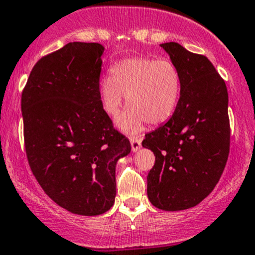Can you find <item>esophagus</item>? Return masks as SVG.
Masks as SVG:
<instances>
[{"instance_id": "esophagus-1", "label": "esophagus", "mask_w": 255, "mask_h": 255, "mask_svg": "<svg viewBox=\"0 0 255 255\" xmlns=\"http://www.w3.org/2000/svg\"><path fill=\"white\" fill-rule=\"evenodd\" d=\"M130 146H132V151H138L140 149V146H142V142H140L139 138L137 137H132L130 138Z\"/></svg>"}]
</instances>
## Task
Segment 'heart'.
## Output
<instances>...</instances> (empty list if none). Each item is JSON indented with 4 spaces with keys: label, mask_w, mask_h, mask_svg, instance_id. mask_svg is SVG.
Instances as JSON below:
<instances>
[{
    "label": "heart",
    "mask_w": 255,
    "mask_h": 255,
    "mask_svg": "<svg viewBox=\"0 0 255 255\" xmlns=\"http://www.w3.org/2000/svg\"><path fill=\"white\" fill-rule=\"evenodd\" d=\"M112 76L100 81L102 109L117 117L127 97L130 107L117 120V127L127 134H135L146 122L158 126L175 111L181 82L176 68L168 60L149 58L126 59L112 68Z\"/></svg>",
    "instance_id": "obj_1"
}]
</instances>
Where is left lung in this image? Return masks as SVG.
Instances as JSON below:
<instances>
[{
    "mask_svg": "<svg viewBox=\"0 0 255 255\" xmlns=\"http://www.w3.org/2000/svg\"><path fill=\"white\" fill-rule=\"evenodd\" d=\"M160 47L176 68L181 89L170 120L142 142L155 155L146 194L159 210L181 211L207 197L225 170L231 134L228 92L206 56L174 42Z\"/></svg>",
    "mask_w": 255,
    "mask_h": 255,
    "instance_id": "left-lung-1",
    "label": "left lung"
}]
</instances>
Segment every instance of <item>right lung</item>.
Masks as SVG:
<instances>
[{
	"label": "right lung",
	"mask_w": 255,
	"mask_h": 255,
	"mask_svg": "<svg viewBox=\"0 0 255 255\" xmlns=\"http://www.w3.org/2000/svg\"><path fill=\"white\" fill-rule=\"evenodd\" d=\"M104 51L99 43L73 42L44 56L20 101L33 175L55 204L82 216L113 206L116 164L130 153L100 101Z\"/></svg>",
	"instance_id": "add662e5"
}]
</instances>
